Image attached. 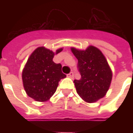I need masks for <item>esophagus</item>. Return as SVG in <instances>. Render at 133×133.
<instances>
[{"instance_id": "esophagus-1", "label": "esophagus", "mask_w": 133, "mask_h": 133, "mask_svg": "<svg viewBox=\"0 0 133 133\" xmlns=\"http://www.w3.org/2000/svg\"><path fill=\"white\" fill-rule=\"evenodd\" d=\"M67 76H68V78H74V72H70L69 74H68V75H67Z\"/></svg>"}]
</instances>
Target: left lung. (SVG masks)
Returning a JSON list of instances; mask_svg holds the SVG:
<instances>
[{
	"mask_svg": "<svg viewBox=\"0 0 133 133\" xmlns=\"http://www.w3.org/2000/svg\"><path fill=\"white\" fill-rule=\"evenodd\" d=\"M78 59V68L81 75L75 80L76 91L87 103H94L103 98L111 83L112 71L106 58L96 47L90 45L85 50L71 48Z\"/></svg>",
	"mask_w": 133,
	"mask_h": 133,
	"instance_id": "left-lung-1",
	"label": "left lung"
}]
</instances>
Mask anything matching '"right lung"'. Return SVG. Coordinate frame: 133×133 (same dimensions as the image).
Returning <instances> with one entry per match:
<instances>
[{
    "instance_id": "add662e5",
    "label": "right lung",
    "mask_w": 133,
    "mask_h": 133,
    "mask_svg": "<svg viewBox=\"0 0 133 133\" xmlns=\"http://www.w3.org/2000/svg\"><path fill=\"white\" fill-rule=\"evenodd\" d=\"M62 50L60 48L53 52L45 47H39L30 55L22 72L23 87L29 97L44 102L55 93L59 81L66 77L62 72L61 64L52 61L55 54Z\"/></svg>"
}]
</instances>
